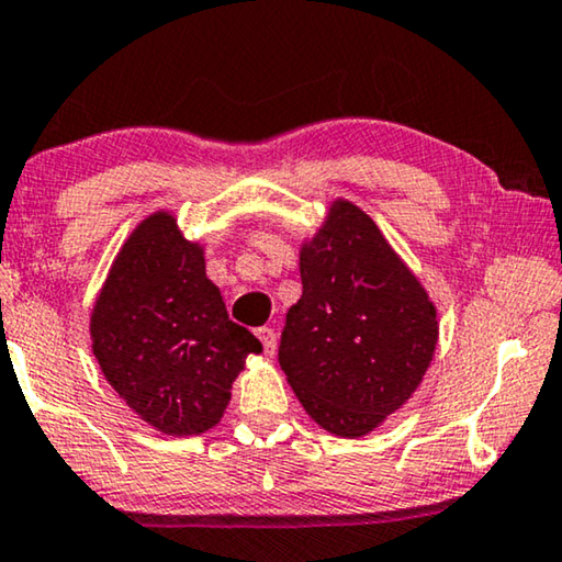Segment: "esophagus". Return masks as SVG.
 I'll return each instance as SVG.
<instances>
[{"label":"esophagus","instance_id":"obj_1","mask_svg":"<svg viewBox=\"0 0 562 562\" xmlns=\"http://www.w3.org/2000/svg\"><path fill=\"white\" fill-rule=\"evenodd\" d=\"M257 338L262 340L265 353L267 356H274V350H278V333H274L272 328H259L257 330Z\"/></svg>","mask_w":562,"mask_h":562}]
</instances>
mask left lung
<instances>
[{
    "mask_svg": "<svg viewBox=\"0 0 562 562\" xmlns=\"http://www.w3.org/2000/svg\"><path fill=\"white\" fill-rule=\"evenodd\" d=\"M300 278L282 371L325 431L366 437L422 383L439 340L437 307L371 216L342 199L300 249Z\"/></svg>",
    "mask_w": 562,
    "mask_h": 562,
    "instance_id": "1",
    "label": "left lung"
}]
</instances>
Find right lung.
<instances>
[{
	"label": "right lung",
	"mask_w": 562,
	"mask_h": 562,
	"mask_svg": "<svg viewBox=\"0 0 562 562\" xmlns=\"http://www.w3.org/2000/svg\"><path fill=\"white\" fill-rule=\"evenodd\" d=\"M90 338L108 383L169 437L220 424L245 358L262 350L229 321L204 249L183 239L169 212L150 214L125 239L90 315Z\"/></svg>",
	"instance_id": "obj_1"
}]
</instances>
